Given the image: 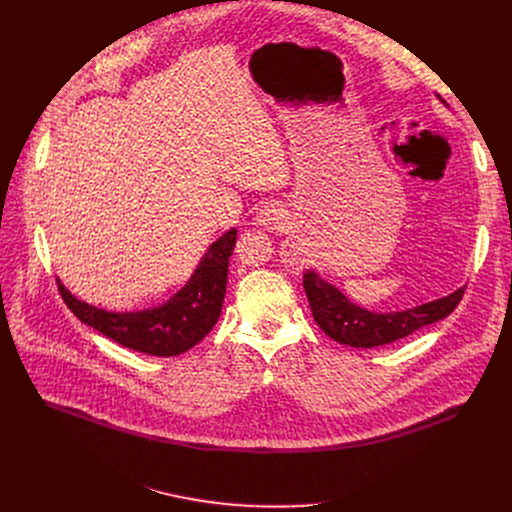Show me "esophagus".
Instances as JSON below:
<instances>
[{"mask_svg": "<svg viewBox=\"0 0 512 512\" xmlns=\"http://www.w3.org/2000/svg\"><path fill=\"white\" fill-rule=\"evenodd\" d=\"M285 221V210L271 202V204H265L259 212H257V223L265 229H275L277 225H281Z\"/></svg>", "mask_w": 512, "mask_h": 512, "instance_id": "obj_1", "label": "esophagus"}]
</instances>
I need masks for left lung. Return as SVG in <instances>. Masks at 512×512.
<instances>
[{
	"label": "left lung",
	"mask_w": 512,
	"mask_h": 512,
	"mask_svg": "<svg viewBox=\"0 0 512 512\" xmlns=\"http://www.w3.org/2000/svg\"><path fill=\"white\" fill-rule=\"evenodd\" d=\"M304 289L318 326L332 340L354 348H375L401 340L415 330L450 316L464 296V287L454 294L403 312H371L352 304L338 287L324 281L316 271L304 273Z\"/></svg>",
	"instance_id": "1"
}]
</instances>
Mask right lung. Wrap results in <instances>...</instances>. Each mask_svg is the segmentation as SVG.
Instances as JSON below:
<instances>
[{"label":"right lung","instance_id":"1","mask_svg":"<svg viewBox=\"0 0 512 512\" xmlns=\"http://www.w3.org/2000/svg\"><path fill=\"white\" fill-rule=\"evenodd\" d=\"M235 241V229L218 237L204 253L188 283L158 308L107 312L77 300L58 279L60 296L81 322L117 344L152 356H178L198 344L221 316L227 294L229 257L233 255Z\"/></svg>","mask_w":512,"mask_h":512}]
</instances>
